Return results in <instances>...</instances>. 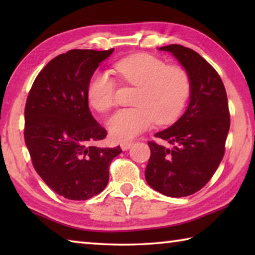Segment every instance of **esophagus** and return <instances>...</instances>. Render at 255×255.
<instances>
[{
	"label": "esophagus",
	"mask_w": 255,
	"mask_h": 255,
	"mask_svg": "<svg viewBox=\"0 0 255 255\" xmlns=\"http://www.w3.org/2000/svg\"><path fill=\"white\" fill-rule=\"evenodd\" d=\"M132 144H133L132 141H125V143L120 144V147H122L123 150H127V149H129V148L131 147Z\"/></svg>",
	"instance_id": "34e87169"
}]
</instances>
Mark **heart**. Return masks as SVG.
Here are the masks:
<instances>
[{
    "instance_id": "heart-1",
    "label": "heart",
    "mask_w": 255,
    "mask_h": 255,
    "mask_svg": "<svg viewBox=\"0 0 255 255\" xmlns=\"http://www.w3.org/2000/svg\"><path fill=\"white\" fill-rule=\"evenodd\" d=\"M120 80L137 86L133 108L120 109L108 120L111 138L131 140L153 126L169 124L183 110L190 94V76L182 67L166 65L146 53L127 56L115 64ZM117 84L107 72L93 73L88 84V100L94 110L107 112L115 105Z\"/></svg>"
}]
</instances>
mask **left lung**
I'll return each instance as SVG.
<instances>
[{
	"label": "left lung",
	"instance_id": "8db88e82",
	"mask_svg": "<svg viewBox=\"0 0 255 255\" xmlns=\"http://www.w3.org/2000/svg\"><path fill=\"white\" fill-rule=\"evenodd\" d=\"M170 51L190 76V103L178 122L148 141L150 157L145 178L167 197H187L208 183L225 154L231 115L221 76L195 50L181 45Z\"/></svg>",
	"mask_w": 255,
	"mask_h": 255
}]
</instances>
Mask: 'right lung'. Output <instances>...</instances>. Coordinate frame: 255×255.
<instances>
[{
	"label": "right lung",
	"mask_w": 255,
	"mask_h": 255,
	"mask_svg": "<svg viewBox=\"0 0 255 255\" xmlns=\"http://www.w3.org/2000/svg\"><path fill=\"white\" fill-rule=\"evenodd\" d=\"M108 50L72 49L51 59L37 75L24 108V141L34 170L57 195L86 200L109 181L117 147L93 145L107 130L90 111L88 84Z\"/></svg>",
	"instance_id": "add662e5"
}]
</instances>
